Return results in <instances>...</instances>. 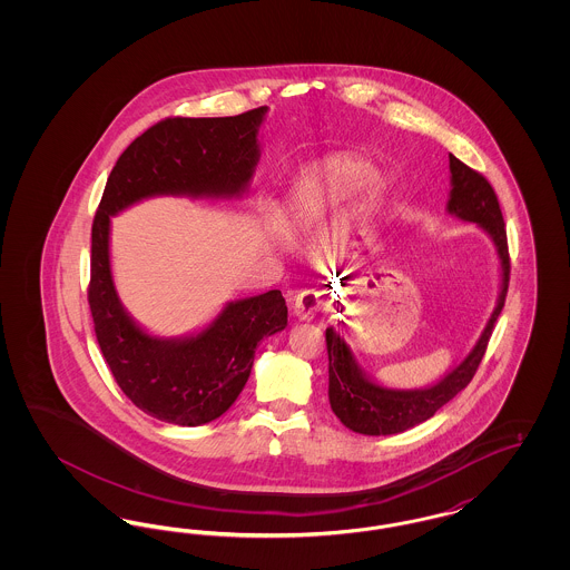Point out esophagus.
Wrapping results in <instances>:
<instances>
[{
	"label": "esophagus",
	"mask_w": 570,
	"mask_h": 570,
	"mask_svg": "<svg viewBox=\"0 0 570 570\" xmlns=\"http://www.w3.org/2000/svg\"><path fill=\"white\" fill-rule=\"evenodd\" d=\"M321 309H323V295L316 291L301 293L293 303V314L298 321H314L316 314H321Z\"/></svg>",
	"instance_id": "34e87169"
}]
</instances>
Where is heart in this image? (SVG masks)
I'll return each mask as SVG.
<instances>
[{
    "mask_svg": "<svg viewBox=\"0 0 570 570\" xmlns=\"http://www.w3.org/2000/svg\"><path fill=\"white\" fill-rule=\"evenodd\" d=\"M370 173V166L354 158L335 156L318 163L307 164L301 168L293 190L291 200L286 207V222L293 230L303 228L309 219L321 216L326 209L348 200L354 191L358 190ZM386 190V184L376 177L370 186L372 200H380ZM273 239L279 245L288 244V233L282 224H273Z\"/></svg>",
    "mask_w": 570,
    "mask_h": 570,
    "instance_id": "1",
    "label": "heart"
}]
</instances>
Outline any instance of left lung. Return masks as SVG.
I'll list each match as a JSON object with an SVG mask.
<instances>
[{"label":"left lung","instance_id":"left-lung-1","mask_svg":"<svg viewBox=\"0 0 570 570\" xmlns=\"http://www.w3.org/2000/svg\"><path fill=\"white\" fill-rule=\"evenodd\" d=\"M451 170V191L446 200V214L461 222L476 224L493 244L498 256L500 288L495 307L489 314L479 340L470 353L455 363L444 376L419 389H393L370 376L356 361L353 348L346 340L333 328H326V353H328V404L335 416L356 434L391 435L402 434L410 428L425 423L444 404H449L461 389L472 380L485 348H488L491 328L504 307L509 291V245L504 217L500 203L488 179L472 170L470 166L449 154Z\"/></svg>","mask_w":570,"mask_h":570}]
</instances>
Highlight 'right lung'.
<instances>
[{
    "instance_id": "1",
    "label": "right lung",
    "mask_w": 570,
    "mask_h": 570,
    "mask_svg": "<svg viewBox=\"0 0 570 570\" xmlns=\"http://www.w3.org/2000/svg\"><path fill=\"white\" fill-rule=\"evenodd\" d=\"M267 107L235 117H173L138 136L110 170L91 226L89 307L110 372L149 416L196 428L235 404L261 340L284 331L279 291L237 298L207 325L160 337L138 325L117 295L110 269V217L156 196L242 198L261 160Z\"/></svg>"
}]
</instances>
